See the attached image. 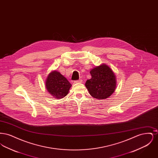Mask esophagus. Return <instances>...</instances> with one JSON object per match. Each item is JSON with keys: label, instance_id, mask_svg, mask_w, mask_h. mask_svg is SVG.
Returning a JSON list of instances; mask_svg holds the SVG:
<instances>
[{"label": "esophagus", "instance_id": "1", "mask_svg": "<svg viewBox=\"0 0 158 158\" xmlns=\"http://www.w3.org/2000/svg\"><path fill=\"white\" fill-rule=\"evenodd\" d=\"M82 79H79V80H77V81H75V83H82Z\"/></svg>", "mask_w": 158, "mask_h": 158}]
</instances>
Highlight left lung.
Here are the masks:
<instances>
[{
	"mask_svg": "<svg viewBox=\"0 0 158 158\" xmlns=\"http://www.w3.org/2000/svg\"><path fill=\"white\" fill-rule=\"evenodd\" d=\"M91 79L85 86L94 98L104 99L110 97L116 87V79L112 70L106 64L97 66L90 71Z\"/></svg>",
	"mask_w": 158,
	"mask_h": 158,
	"instance_id": "1",
	"label": "left lung"
}]
</instances>
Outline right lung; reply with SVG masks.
I'll return each instance as SVG.
<instances>
[{"mask_svg":"<svg viewBox=\"0 0 158 158\" xmlns=\"http://www.w3.org/2000/svg\"><path fill=\"white\" fill-rule=\"evenodd\" d=\"M45 86L49 93L53 97L61 99L68 95L72 85L60 73L54 71L48 76Z\"/></svg>","mask_w":158,"mask_h":158,"instance_id":"right-lung-1","label":"right lung"}]
</instances>
